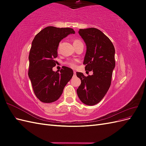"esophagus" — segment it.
Returning a JSON list of instances; mask_svg holds the SVG:
<instances>
[{"label": "esophagus", "mask_w": 146, "mask_h": 146, "mask_svg": "<svg viewBox=\"0 0 146 146\" xmlns=\"http://www.w3.org/2000/svg\"><path fill=\"white\" fill-rule=\"evenodd\" d=\"M76 76V72L74 71V76H73V77H75Z\"/></svg>", "instance_id": "1"}]
</instances>
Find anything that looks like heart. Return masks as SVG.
I'll return each mask as SVG.
<instances>
[{
    "instance_id": "1",
    "label": "heart",
    "mask_w": 146,
    "mask_h": 146,
    "mask_svg": "<svg viewBox=\"0 0 146 146\" xmlns=\"http://www.w3.org/2000/svg\"><path fill=\"white\" fill-rule=\"evenodd\" d=\"M82 42L79 40V39H74V44H78V43H81ZM76 62L77 61H66V63L68 64L70 67H71L72 68H74L75 67H76Z\"/></svg>"
}]
</instances>
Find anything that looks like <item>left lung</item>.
Wrapping results in <instances>:
<instances>
[{
    "instance_id": "left-lung-1",
    "label": "left lung",
    "mask_w": 146,
    "mask_h": 146,
    "mask_svg": "<svg viewBox=\"0 0 146 146\" xmlns=\"http://www.w3.org/2000/svg\"><path fill=\"white\" fill-rule=\"evenodd\" d=\"M78 33L86 46L83 61L85 70L93 74L85 77L82 72H76L81 80L77 93L84 104L92 106L104 98L111 85L115 49L110 39L98 29H80Z\"/></svg>"
}]
</instances>
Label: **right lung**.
Listing matches in <instances>:
<instances>
[{
  "instance_id": "1",
  "label": "right lung",
  "mask_w": 146,
  "mask_h": 146,
  "mask_svg": "<svg viewBox=\"0 0 146 146\" xmlns=\"http://www.w3.org/2000/svg\"><path fill=\"white\" fill-rule=\"evenodd\" d=\"M74 33L72 29L49 26L39 32L32 41L29 56V77L35 96L44 103L58 100L73 76L72 69L66 66H63L60 72L52 68L56 65L54 59L58 56L60 42Z\"/></svg>"
}]
</instances>
